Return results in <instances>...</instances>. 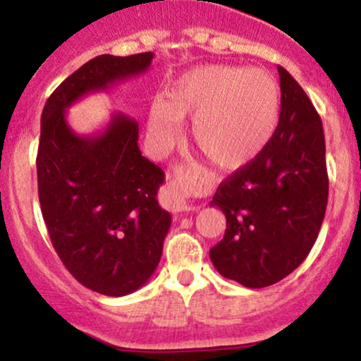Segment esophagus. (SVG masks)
Returning <instances> with one entry per match:
<instances>
[{"mask_svg": "<svg viewBox=\"0 0 361 361\" xmlns=\"http://www.w3.org/2000/svg\"><path fill=\"white\" fill-rule=\"evenodd\" d=\"M195 188L192 185L190 173L185 168L173 169L171 175H168V183L164 188V202L168 209L173 212H185L190 210V198L193 197Z\"/></svg>", "mask_w": 361, "mask_h": 361, "instance_id": "34e87169", "label": "esophagus"}]
</instances>
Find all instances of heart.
Listing matches in <instances>:
<instances>
[{"label": "heart", "mask_w": 361, "mask_h": 361, "mask_svg": "<svg viewBox=\"0 0 361 361\" xmlns=\"http://www.w3.org/2000/svg\"><path fill=\"white\" fill-rule=\"evenodd\" d=\"M280 93L264 69L200 66L181 74L151 105L147 130L157 146L180 135V120L193 117L197 147L219 168H239L271 137L279 122Z\"/></svg>", "instance_id": "b5f03b06"}]
</instances>
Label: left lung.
<instances>
[{
  "instance_id": "8db88e82",
  "label": "left lung",
  "mask_w": 361,
  "mask_h": 361,
  "mask_svg": "<svg viewBox=\"0 0 361 361\" xmlns=\"http://www.w3.org/2000/svg\"><path fill=\"white\" fill-rule=\"evenodd\" d=\"M279 74L281 106L271 139L210 202L227 221L210 259L222 276L247 288L276 283L307 258L329 192L321 117L287 69L279 66Z\"/></svg>"
}]
</instances>
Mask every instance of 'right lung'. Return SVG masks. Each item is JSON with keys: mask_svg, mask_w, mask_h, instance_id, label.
Instances as JSON below:
<instances>
[{"mask_svg": "<svg viewBox=\"0 0 361 361\" xmlns=\"http://www.w3.org/2000/svg\"><path fill=\"white\" fill-rule=\"evenodd\" d=\"M152 57H94L57 86L40 118L37 183L52 246L81 285L110 297L135 292L159 264L171 226L156 200L164 173L140 152L134 118L115 114L100 134L78 135L66 109L146 73Z\"/></svg>", "mask_w": 361, "mask_h": 361, "instance_id": "right-lung-1", "label": "right lung"}]
</instances>
